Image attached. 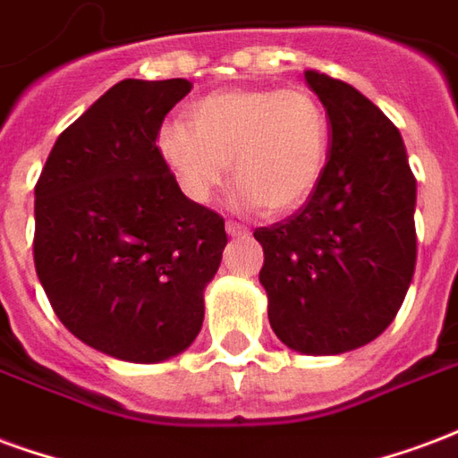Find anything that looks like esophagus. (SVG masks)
I'll use <instances>...</instances> for the list:
<instances>
[{
    "label": "esophagus",
    "instance_id": "esophagus-1",
    "mask_svg": "<svg viewBox=\"0 0 458 458\" xmlns=\"http://www.w3.org/2000/svg\"><path fill=\"white\" fill-rule=\"evenodd\" d=\"M226 233H229V236H246L249 229L243 225H239V222H226Z\"/></svg>",
    "mask_w": 458,
    "mask_h": 458
}]
</instances>
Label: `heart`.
Wrapping results in <instances>:
<instances>
[{
  "mask_svg": "<svg viewBox=\"0 0 458 458\" xmlns=\"http://www.w3.org/2000/svg\"><path fill=\"white\" fill-rule=\"evenodd\" d=\"M329 114L307 88H232L197 99L190 123L170 119L156 148L182 195L207 205L232 175L236 205L295 212L329 160Z\"/></svg>",
  "mask_w": 458,
  "mask_h": 458,
  "instance_id": "heart-1",
  "label": "heart"
}]
</instances>
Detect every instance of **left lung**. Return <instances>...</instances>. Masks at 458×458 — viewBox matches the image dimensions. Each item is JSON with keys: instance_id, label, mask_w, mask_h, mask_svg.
Here are the masks:
<instances>
[{"instance_id": "8db88e82", "label": "left lung", "mask_w": 458, "mask_h": 458, "mask_svg": "<svg viewBox=\"0 0 458 458\" xmlns=\"http://www.w3.org/2000/svg\"><path fill=\"white\" fill-rule=\"evenodd\" d=\"M329 114L319 185L295 215L253 236L280 342L335 356L373 342L395 319L415 273L417 180L395 123L342 80L305 70Z\"/></svg>"}]
</instances>
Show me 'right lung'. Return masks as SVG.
Returning a JSON list of instances; mask_svg holds the SVG:
<instances>
[{"label":"right lung","instance_id":"right-lung-1","mask_svg":"<svg viewBox=\"0 0 458 458\" xmlns=\"http://www.w3.org/2000/svg\"><path fill=\"white\" fill-rule=\"evenodd\" d=\"M188 80H122L60 133L36 182L33 263L70 335L122 361L185 352L226 246L156 148Z\"/></svg>","mask_w":458,"mask_h":458}]
</instances>
